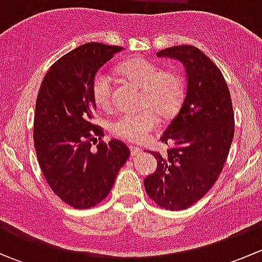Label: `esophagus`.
Wrapping results in <instances>:
<instances>
[{"mask_svg": "<svg viewBox=\"0 0 262 262\" xmlns=\"http://www.w3.org/2000/svg\"><path fill=\"white\" fill-rule=\"evenodd\" d=\"M129 149H130V153H132V156H137V155H139V153L142 152V149L139 147H134V146H130L129 147Z\"/></svg>", "mask_w": 262, "mask_h": 262, "instance_id": "34e87169", "label": "esophagus"}]
</instances>
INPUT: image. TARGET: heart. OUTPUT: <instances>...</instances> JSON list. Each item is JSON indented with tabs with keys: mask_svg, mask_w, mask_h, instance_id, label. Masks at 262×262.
I'll use <instances>...</instances> for the list:
<instances>
[{
	"mask_svg": "<svg viewBox=\"0 0 262 262\" xmlns=\"http://www.w3.org/2000/svg\"><path fill=\"white\" fill-rule=\"evenodd\" d=\"M119 72L143 91L141 105L150 109L123 113L110 123V133L116 138L139 143L146 141L150 132L160 125L158 112L165 118L178 113L184 99V83L178 73L161 71L155 63L139 58L121 63ZM91 94L99 107L109 109L112 106L113 80L109 73L100 71L94 76Z\"/></svg>",
	"mask_w": 262,
	"mask_h": 262,
	"instance_id": "obj_1",
	"label": "heart"
}]
</instances>
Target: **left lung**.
<instances>
[{
    "mask_svg": "<svg viewBox=\"0 0 262 262\" xmlns=\"http://www.w3.org/2000/svg\"><path fill=\"white\" fill-rule=\"evenodd\" d=\"M186 71V91L178 115L161 137L167 153H152L157 170L144 179L148 196L161 208L182 210L215 184L234 136L231 94L219 68L192 46L160 50Z\"/></svg>",
    "mask_w": 262,
    "mask_h": 262,
    "instance_id": "1",
    "label": "left lung"
}]
</instances>
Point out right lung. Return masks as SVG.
I'll return each mask as SVG.
<instances>
[{"instance_id":"add662e5","label":"right lung","mask_w":262,"mask_h":262,"mask_svg":"<svg viewBox=\"0 0 262 262\" xmlns=\"http://www.w3.org/2000/svg\"><path fill=\"white\" fill-rule=\"evenodd\" d=\"M123 47L87 43L57 60L41 82L34 116V146L44 178L58 198L76 209L92 208L109 195L130 150L92 124L96 104L91 83Z\"/></svg>"}]
</instances>
